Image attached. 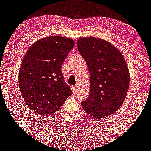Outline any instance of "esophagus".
Wrapping results in <instances>:
<instances>
[{"label":"esophagus","instance_id":"1","mask_svg":"<svg viewBox=\"0 0 151 151\" xmlns=\"http://www.w3.org/2000/svg\"><path fill=\"white\" fill-rule=\"evenodd\" d=\"M71 90H72V92L74 93H76V91H77V87L74 86V85H73V86H71Z\"/></svg>","mask_w":151,"mask_h":151}]
</instances>
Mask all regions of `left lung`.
<instances>
[{
	"mask_svg": "<svg viewBox=\"0 0 151 151\" xmlns=\"http://www.w3.org/2000/svg\"><path fill=\"white\" fill-rule=\"evenodd\" d=\"M79 52L90 71V96L82 102L91 116L102 119L116 111L126 98L130 74L121 52L107 40L80 37Z\"/></svg>",
	"mask_w": 151,
	"mask_h": 151,
	"instance_id": "left-lung-1",
	"label": "left lung"
}]
</instances>
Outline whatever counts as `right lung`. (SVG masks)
I'll use <instances>...</instances> for the list:
<instances>
[{"label":"right lung","mask_w":151,"mask_h":151,"mask_svg":"<svg viewBox=\"0 0 151 151\" xmlns=\"http://www.w3.org/2000/svg\"><path fill=\"white\" fill-rule=\"evenodd\" d=\"M74 46L71 38L50 36L38 40L28 49L20 66L19 86L24 101L35 113H55L72 94L61 69Z\"/></svg>","instance_id":"add662e5"}]
</instances>
